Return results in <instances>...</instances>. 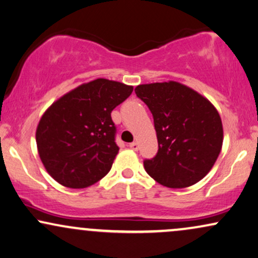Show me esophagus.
I'll use <instances>...</instances> for the list:
<instances>
[{"mask_svg":"<svg viewBox=\"0 0 258 258\" xmlns=\"http://www.w3.org/2000/svg\"><path fill=\"white\" fill-rule=\"evenodd\" d=\"M130 148H131L133 151H137V150L139 149V145H138V143H136V142H133V143H131V144H130Z\"/></svg>","mask_w":258,"mask_h":258,"instance_id":"esophagus-1","label":"esophagus"}]
</instances>
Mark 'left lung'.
Returning <instances> with one entry per match:
<instances>
[{
    "label": "left lung",
    "mask_w": 258,
    "mask_h": 258,
    "mask_svg": "<svg viewBox=\"0 0 258 258\" xmlns=\"http://www.w3.org/2000/svg\"><path fill=\"white\" fill-rule=\"evenodd\" d=\"M136 94L151 110L158 152L144 168L159 184L190 187L213 168L221 151L224 130L216 107L180 82L139 84Z\"/></svg>",
    "instance_id": "8db88e82"
}]
</instances>
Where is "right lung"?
I'll use <instances>...</instances> for the list:
<instances>
[{
    "label": "right lung",
    "instance_id": "1",
    "mask_svg": "<svg viewBox=\"0 0 258 258\" xmlns=\"http://www.w3.org/2000/svg\"><path fill=\"white\" fill-rule=\"evenodd\" d=\"M133 87L97 78L54 101L38 123L35 140L46 171L68 188H86L108 174L118 155L112 110Z\"/></svg>",
    "mask_w": 258,
    "mask_h": 258
}]
</instances>
